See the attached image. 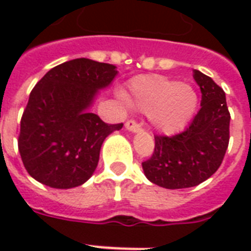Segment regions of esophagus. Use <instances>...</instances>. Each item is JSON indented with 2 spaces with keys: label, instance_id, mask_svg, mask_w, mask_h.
Here are the masks:
<instances>
[{
  "label": "esophagus",
  "instance_id": "1",
  "mask_svg": "<svg viewBox=\"0 0 251 251\" xmlns=\"http://www.w3.org/2000/svg\"><path fill=\"white\" fill-rule=\"evenodd\" d=\"M125 126L126 129L130 130V131H134V133H135V131H141L142 130L141 124H138V122L134 121V120H129V121L125 124Z\"/></svg>",
  "mask_w": 251,
  "mask_h": 251
}]
</instances>
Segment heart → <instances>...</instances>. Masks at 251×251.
<instances>
[{
    "mask_svg": "<svg viewBox=\"0 0 251 251\" xmlns=\"http://www.w3.org/2000/svg\"><path fill=\"white\" fill-rule=\"evenodd\" d=\"M127 99L138 109L147 112L155 129L177 133L194 114L198 98L193 87L163 75H138L129 82Z\"/></svg>",
    "mask_w": 251,
    "mask_h": 251,
    "instance_id": "b5f03b06",
    "label": "heart"
}]
</instances>
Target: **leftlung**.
Listing matches in <instances>:
<instances>
[{"label": "left lung", "mask_w": 251, "mask_h": 251, "mask_svg": "<svg viewBox=\"0 0 251 251\" xmlns=\"http://www.w3.org/2000/svg\"><path fill=\"white\" fill-rule=\"evenodd\" d=\"M201 109L182 133L155 135L152 156L142 163L146 177L165 189L197 186L222 165L229 143L230 113L226 92L203 73L193 72Z\"/></svg>", "instance_id": "obj_1"}]
</instances>
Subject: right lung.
<instances>
[{"label": "right lung", "mask_w": 251, "mask_h": 251, "mask_svg": "<svg viewBox=\"0 0 251 251\" xmlns=\"http://www.w3.org/2000/svg\"><path fill=\"white\" fill-rule=\"evenodd\" d=\"M116 66L75 58L50 69L33 87L18 149L31 177L54 189L79 186L99 163L104 139L124 124H105L88 108L110 84Z\"/></svg>", "instance_id": "right-lung-1"}]
</instances>
